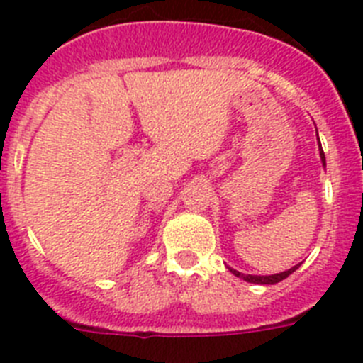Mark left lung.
Segmentation results:
<instances>
[{"label": "left lung", "instance_id": "1", "mask_svg": "<svg viewBox=\"0 0 363 363\" xmlns=\"http://www.w3.org/2000/svg\"><path fill=\"white\" fill-rule=\"evenodd\" d=\"M318 142H320V140H318ZM320 158H322V163H323V167H325V154H323V150H322V145H320ZM298 267H300V264H298V265H294V267H291L289 271L277 272V274H269V277H259V274H243V272L236 271V269H230V267H229V271L233 272L234 277L242 278V280L249 281V284H258V285H274V284H278V281L285 280V278L289 277V274H293V272L296 271Z\"/></svg>", "mask_w": 363, "mask_h": 363}]
</instances>
